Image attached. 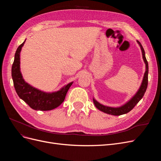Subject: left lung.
<instances>
[{
    "label": "left lung",
    "instance_id": "obj_1",
    "mask_svg": "<svg viewBox=\"0 0 161 161\" xmlns=\"http://www.w3.org/2000/svg\"><path fill=\"white\" fill-rule=\"evenodd\" d=\"M137 42L141 48V50H142V58H143L144 62L146 64V71L144 72V75L143 77L142 84H141L140 89H138L137 92H136L132 98H131L129 101H128L127 103H125L124 105L119 107V108H111V107L103 105L99 103V102L97 101L95 99H93V103H94L96 108L98 109H99L100 111L104 112V113H105V114L114 115H123V114H125L128 113L129 111H130L134 108L136 105L137 104L138 102L141 100V99L142 98L146 91H147V86H148V62L147 60V58H146L145 52H144V50L142 44H141L139 41H137Z\"/></svg>",
    "mask_w": 161,
    "mask_h": 161
}]
</instances>
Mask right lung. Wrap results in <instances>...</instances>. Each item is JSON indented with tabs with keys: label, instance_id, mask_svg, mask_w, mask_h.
<instances>
[{
	"label": "right lung",
	"instance_id": "right-lung-1",
	"mask_svg": "<svg viewBox=\"0 0 161 161\" xmlns=\"http://www.w3.org/2000/svg\"><path fill=\"white\" fill-rule=\"evenodd\" d=\"M25 42L17 49L12 66L11 75L14 89L18 96L33 109L49 111L55 109L64 101L67 92L73 82H71L60 91L53 92H43L29 85L23 79L20 71V52Z\"/></svg>",
	"mask_w": 161,
	"mask_h": 161
}]
</instances>
